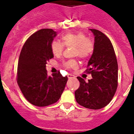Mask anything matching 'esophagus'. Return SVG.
<instances>
[{"instance_id":"obj_1","label":"esophagus","mask_w":134,"mask_h":134,"mask_svg":"<svg viewBox=\"0 0 134 134\" xmlns=\"http://www.w3.org/2000/svg\"><path fill=\"white\" fill-rule=\"evenodd\" d=\"M68 78L69 79H72L75 78V76H74V75H72V74H68Z\"/></svg>"}]
</instances>
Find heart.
I'll return each instance as SVG.
<instances>
[{
    "mask_svg": "<svg viewBox=\"0 0 134 134\" xmlns=\"http://www.w3.org/2000/svg\"><path fill=\"white\" fill-rule=\"evenodd\" d=\"M62 43L60 41H53L51 43V50L55 56L59 57L62 54L64 46L66 47H74V55L79 57L82 60L88 58L94 49V43L92 40L86 38L82 33H68L61 37ZM65 68L68 69H76L79 66L78 62L74 60H70L64 64Z\"/></svg>",
    "mask_w": 134,
    "mask_h": 134,
    "instance_id": "obj_1",
    "label": "heart"
}]
</instances>
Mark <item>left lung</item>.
Segmentation results:
<instances>
[{"label":"left lung","instance_id":"left-lung-1","mask_svg":"<svg viewBox=\"0 0 134 134\" xmlns=\"http://www.w3.org/2000/svg\"><path fill=\"white\" fill-rule=\"evenodd\" d=\"M94 36V49L86 72L92 79L86 82L78 76L80 86L75 91L79 105L91 109H100L110 103L117 90L118 65L113 45L103 33L90 29Z\"/></svg>","mask_w":134,"mask_h":134}]
</instances>
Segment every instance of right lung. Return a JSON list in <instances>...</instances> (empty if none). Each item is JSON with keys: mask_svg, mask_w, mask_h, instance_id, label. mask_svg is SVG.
<instances>
[{"mask_svg": "<svg viewBox=\"0 0 134 134\" xmlns=\"http://www.w3.org/2000/svg\"><path fill=\"white\" fill-rule=\"evenodd\" d=\"M56 35L52 29L37 31L25 41L19 58L17 83L25 98L37 107L56 103L68 81L60 72L48 76L46 69L47 62L54 58L51 43Z\"/></svg>", "mask_w": 134, "mask_h": 134, "instance_id": "1", "label": "right lung"}]
</instances>
